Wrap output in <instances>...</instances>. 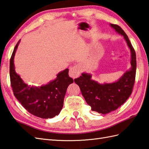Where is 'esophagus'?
I'll return each mask as SVG.
<instances>
[{"mask_svg":"<svg viewBox=\"0 0 149 149\" xmlns=\"http://www.w3.org/2000/svg\"><path fill=\"white\" fill-rule=\"evenodd\" d=\"M81 71V68L79 65H75L73 67H72L70 69V72H69V76L72 78H78Z\"/></svg>","mask_w":149,"mask_h":149,"instance_id":"obj_1","label":"esophagus"}]
</instances>
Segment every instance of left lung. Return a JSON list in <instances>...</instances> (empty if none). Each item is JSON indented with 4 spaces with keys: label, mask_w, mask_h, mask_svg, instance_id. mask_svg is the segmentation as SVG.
Masks as SVG:
<instances>
[{
    "label": "left lung",
    "mask_w": 149,
    "mask_h": 149,
    "mask_svg": "<svg viewBox=\"0 0 149 149\" xmlns=\"http://www.w3.org/2000/svg\"><path fill=\"white\" fill-rule=\"evenodd\" d=\"M110 26L126 41L131 53V68L118 80L112 83H99L92 79L91 74L86 72H83L81 76L74 79L92 110L102 114L117 109L128 99L135 83L136 69V54L128 36L118 25L110 24Z\"/></svg>",
    "instance_id": "1"
}]
</instances>
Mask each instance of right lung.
<instances>
[{"label": "right lung", "instance_id": "obj_1", "mask_svg": "<svg viewBox=\"0 0 149 149\" xmlns=\"http://www.w3.org/2000/svg\"><path fill=\"white\" fill-rule=\"evenodd\" d=\"M21 40L14 47L10 60V79L14 95L30 113L43 119L52 118L63 109L64 96L70 84L68 69L59 72L54 80L40 86L28 85L15 71L14 59Z\"/></svg>", "mask_w": 149, "mask_h": 149}]
</instances>
